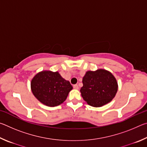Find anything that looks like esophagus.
Listing matches in <instances>:
<instances>
[{
  "label": "esophagus",
  "mask_w": 147,
  "mask_h": 147,
  "mask_svg": "<svg viewBox=\"0 0 147 147\" xmlns=\"http://www.w3.org/2000/svg\"><path fill=\"white\" fill-rule=\"evenodd\" d=\"M73 88L74 89H78V86L77 85V84H75V85L73 86Z\"/></svg>",
  "instance_id": "obj_1"
}]
</instances>
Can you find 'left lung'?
<instances>
[{
    "label": "left lung",
    "instance_id": "8db88e82",
    "mask_svg": "<svg viewBox=\"0 0 147 147\" xmlns=\"http://www.w3.org/2000/svg\"><path fill=\"white\" fill-rule=\"evenodd\" d=\"M82 83V96L89 105L93 107H101L109 103L118 90L115 78L105 69L87 71Z\"/></svg>",
    "mask_w": 147,
    "mask_h": 147
}]
</instances>
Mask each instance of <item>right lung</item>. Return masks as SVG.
Instances as JSON below:
<instances>
[{"mask_svg": "<svg viewBox=\"0 0 147 147\" xmlns=\"http://www.w3.org/2000/svg\"><path fill=\"white\" fill-rule=\"evenodd\" d=\"M31 89L35 97L42 104L54 107L66 100L73 86L58 72L43 71L32 78Z\"/></svg>", "mask_w": 147, "mask_h": 147, "instance_id": "add662e5", "label": "right lung"}]
</instances>
